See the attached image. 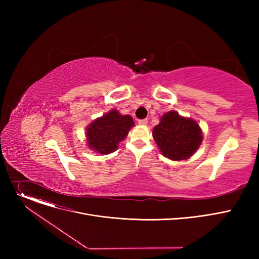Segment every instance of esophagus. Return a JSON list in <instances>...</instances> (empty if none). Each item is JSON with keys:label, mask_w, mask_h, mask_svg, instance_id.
Wrapping results in <instances>:
<instances>
[{"label": "esophagus", "mask_w": 259, "mask_h": 259, "mask_svg": "<svg viewBox=\"0 0 259 259\" xmlns=\"http://www.w3.org/2000/svg\"><path fill=\"white\" fill-rule=\"evenodd\" d=\"M148 124V119H140L139 120V125H142V126H146Z\"/></svg>", "instance_id": "esophagus-1"}]
</instances>
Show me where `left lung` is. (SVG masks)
<instances>
[{
    "label": "left lung",
    "instance_id": "8db88e82",
    "mask_svg": "<svg viewBox=\"0 0 259 259\" xmlns=\"http://www.w3.org/2000/svg\"><path fill=\"white\" fill-rule=\"evenodd\" d=\"M152 135L160 153L171 160H186L191 157L203 139L195 119L182 116L173 110L162 114L159 124L153 128Z\"/></svg>",
    "mask_w": 259,
    "mask_h": 259
}]
</instances>
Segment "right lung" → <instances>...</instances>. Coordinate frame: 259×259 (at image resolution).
I'll list each match as a JSON object with an SVG mask.
<instances>
[{"mask_svg": "<svg viewBox=\"0 0 259 259\" xmlns=\"http://www.w3.org/2000/svg\"><path fill=\"white\" fill-rule=\"evenodd\" d=\"M132 127L134 121L130 115H122L116 109H112L86 127L88 148L100 154L112 153L117 150L118 144L127 138Z\"/></svg>", "mask_w": 259, "mask_h": 259, "instance_id": "right-lung-1", "label": "right lung"}]
</instances>
